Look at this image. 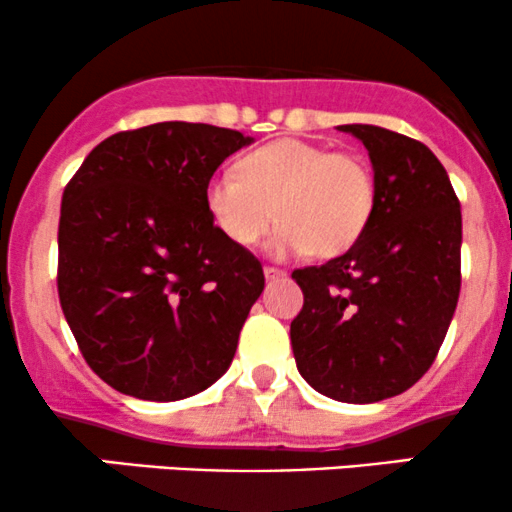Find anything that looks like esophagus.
I'll use <instances>...</instances> for the list:
<instances>
[{"mask_svg":"<svg viewBox=\"0 0 512 512\" xmlns=\"http://www.w3.org/2000/svg\"><path fill=\"white\" fill-rule=\"evenodd\" d=\"M286 272H281V269L276 267H264V279L267 281H276V279H284Z\"/></svg>","mask_w":512,"mask_h":512,"instance_id":"obj_1","label":"esophagus"}]
</instances>
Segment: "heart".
Instances as JSON below:
<instances>
[{
  "mask_svg": "<svg viewBox=\"0 0 512 512\" xmlns=\"http://www.w3.org/2000/svg\"><path fill=\"white\" fill-rule=\"evenodd\" d=\"M204 199L231 243H257L276 214L281 223L267 240L269 255L315 250L330 257L351 248L368 226L375 182L363 158L279 139L240 158L238 173H216Z\"/></svg>",
  "mask_w": 512,
  "mask_h": 512,
  "instance_id": "b5f03b06",
  "label": "heart"
}]
</instances>
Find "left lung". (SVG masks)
<instances>
[{
    "instance_id": "1",
    "label": "left lung",
    "mask_w": 512,
    "mask_h": 512,
    "mask_svg": "<svg viewBox=\"0 0 512 512\" xmlns=\"http://www.w3.org/2000/svg\"><path fill=\"white\" fill-rule=\"evenodd\" d=\"M368 149L375 207L342 257L296 269L298 373L320 395L373 404L402 395L436 361L460 298L462 214L426 144L375 125H339Z\"/></svg>"
}]
</instances>
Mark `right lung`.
Returning a JSON list of instances; mask_svg holds the SVG:
<instances>
[{
    "instance_id": "add662e5",
    "label": "right lung",
    "mask_w": 512,
    "mask_h": 512,
    "mask_svg": "<svg viewBox=\"0 0 512 512\" xmlns=\"http://www.w3.org/2000/svg\"><path fill=\"white\" fill-rule=\"evenodd\" d=\"M255 142L156 122L101 142L62 195V313L86 363L122 395L178 402L231 366L262 264L214 226L207 182Z\"/></svg>"
}]
</instances>
